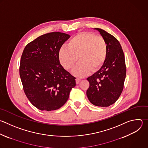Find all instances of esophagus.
<instances>
[{
  "label": "esophagus",
  "mask_w": 148,
  "mask_h": 148,
  "mask_svg": "<svg viewBox=\"0 0 148 148\" xmlns=\"http://www.w3.org/2000/svg\"><path fill=\"white\" fill-rule=\"evenodd\" d=\"M80 81H81V79H79V78H76L75 79V81H76V84H79V82H80Z\"/></svg>",
  "instance_id": "34e87169"
}]
</instances>
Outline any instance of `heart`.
I'll return each mask as SVG.
<instances>
[{"mask_svg":"<svg viewBox=\"0 0 148 148\" xmlns=\"http://www.w3.org/2000/svg\"><path fill=\"white\" fill-rule=\"evenodd\" d=\"M108 56V46L103 38L84 32L72 37L68 46H62L59 51L63 67L70 70L79 59L80 62L73 71L74 75L84 77L89 71H96L105 63Z\"/></svg>","mask_w":148,"mask_h":148,"instance_id":"heart-1","label":"heart"}]
</instances>
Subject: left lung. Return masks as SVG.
<instances>
[{
  "instance_id": "obj_1",
  "label": "left lung",
  "mask_w": 148,
  "mask_h": 148,
  "mask_svg": "<svg viewBox=\"0 0 148 148\" xmlns=\"http://www.w3.org/2000/svg\"><path fill=\"white\" fill-rule=\"evenodd\" d=\"M99 32L108 46V56L102 67L87 80L89 87L86 95L95 106L108 107L114 103L120 97L126 76L124 55L119 40L101 28Z\"/></svg>"
}]
</instances>
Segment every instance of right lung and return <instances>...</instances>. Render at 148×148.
Here are the masks:
<instances>
[{"instance_id":"obj_1","label":"right lung","mask_w":148,"mask_h":148,"mask_svg":"<svg viewBox=\"0 0 148 148\" xmlns=\"http://www.w3.org/2000/svg\"><path fill=\"white\" fill-rule=\"evenodd\" d=\"M70 37L53 32L29 43L20 60V76L30 102L42 111L59 109L67 101L75 78L60 63L59 51Z\"/></svg>"}]
</instances>
